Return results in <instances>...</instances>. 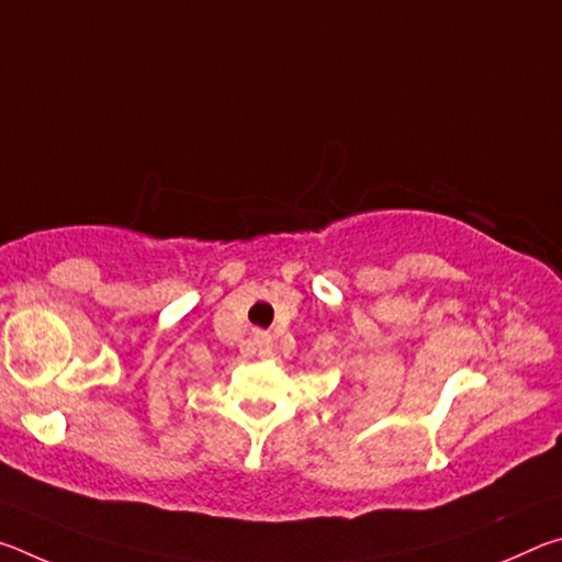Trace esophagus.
<instances>
[{"mask_svg": "<svg viewBox=\"0 0 562 562\" xmlns=\"http://www.w3.org/2000/svg\"><path fill=\"white\" fill-rule=\"evenodd\" d=\"M255 347H258L260 357L272 355V337L268 335V331H258V335H255Z\"/></svg>", "mask_w": 562, "mask_h": 562, "instance_id": "esophagus-1", "label": "esophagus"}]
</instances>
